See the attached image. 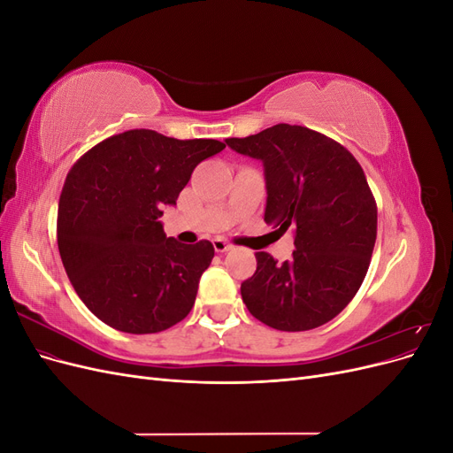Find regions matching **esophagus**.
<instances>
[{
	"mask_svg": "<svg viewBox=\"0 0 453 453\" xmlns=\"http://www.w3.org/2000/svg\"><path fill=\"white\" fill-rule=\"evenodd\" d=\"M213 248H215L217 253H226V251L232 250V245L228 242H225L223 238H215L213 240Z\"/></svg>",
	"mask_w": 453,
	"mask_h": 453,
	"instance_id": "1",
	"label": "esophagus"
}]
</instances>
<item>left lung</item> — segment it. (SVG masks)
<instances>
[{"label":"left lung","instance_id":"1","mask_svg":"<svg viewBox=\"0 0 453 453\" xmlns=\"http://www.w3.org/2000/svg\"><path fill=\"white\" fill-rule=\"evenodd\" d=\"M240 155L263 162L265 221L295 236L293 258L280 265L260 251L242 283L253 318L278 331L321 326L359 291L372 257L378 211L359 162L326 135L276 125L248 138H228Z\"/></svg>","mask_w":453,"mask_h":453}]
</instances>
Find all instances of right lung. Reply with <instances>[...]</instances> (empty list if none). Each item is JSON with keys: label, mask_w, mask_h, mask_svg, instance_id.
Segmentation results:
<instances>
[{"label": "right lung", "mask_w": 453, "mask_h": 453, "mask_svg": "<svg viewBox=\"0 0 453 453\" xmlns=\"http://www.w3.org/2000/svg\"><path fill=\"white\" fill-rule=\"evenodd\" d=\"M223 149L217 140L142 128L107 138L75 162L58 203V250L73 289L100 321L150 334L193 310L215 250L208 240L168 238L160 217L198 164Z\"/></svg>", "instance_id": "right-lung-1"}]
</instances>
